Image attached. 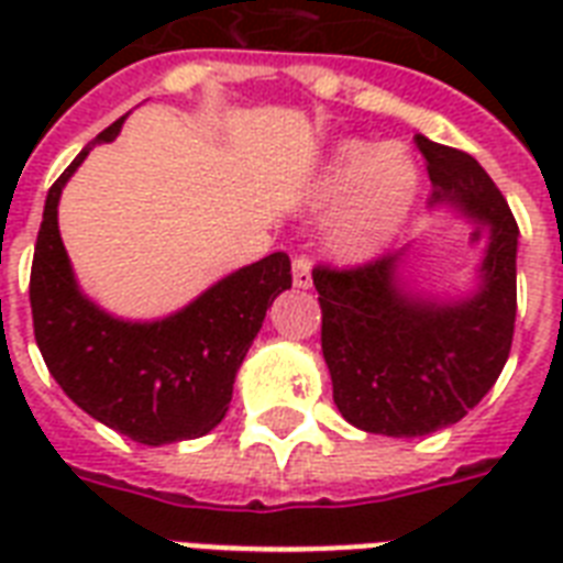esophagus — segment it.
<instances>
[{"mask_svg": "<svg viewBox=\"0 0 563 563\" xmlns=\"http://www.w3.org/2000/svg\"><path fill=\"white\" fill-rule=\"evenodd\" d=\"M291 283H295V289H309L312 286V265H309L307 256H295V263H291Z\"/></svg>", "mask_w": 563, "mask_h": 563, "instance_id": "obj_1", "label": "esophagus"}]
</instances>
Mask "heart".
I'll return each instance as SVG.
<instances>
[{
	"mask_svg": "<svg viewBox=\"0 0 563 563\" xmlns=\"http://www.w3.org/2000/svg\"><path fill=\"white\" fill-rule=\"evenodd\" d=\"M420 195V166L406 145L342 140L309 187V207L330 210L327 251L342 263H365L391 245Z\"/></svg>",
	"mask_w": 563,
	"mask_h": 563,
	"instance_id": "b5f03b06",
	"label": "heart"
}]
</instances>
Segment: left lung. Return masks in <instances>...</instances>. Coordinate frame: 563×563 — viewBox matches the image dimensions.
<instances>
[{"label": "left lung", "mask_w": 563, "mask_h": 563, "mask_svg": "<svg viewBox=\"0 0 563 563\" xmlns=\"http://www.w3.org/2000/svg\"><path fill=\"white\" fill-rule=\"evenodd\" d=\"M432 198L476 224L479 263L462 295H435L415 274V247L353 272L318 265L321 351L333 400L356 429L418 438L459 423L508 362L517 316V221L471 154L418 134Z\"/></svg>", "instance_id": "8db88e82"}]
</instances>
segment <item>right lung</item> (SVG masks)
<instances>
[{"label": "right lung", "mask_w": 563, "mask_h": 563, "mask_svg": "<svg viewBox=\"0 0 563 563\" xmlns=\"http://www.w3.org/2000/svg\"><path fill=\"white\" fill-rule=\"evenodd\" d=\"M125 117L104 128L52 184L31 265L34 339L66 397L136 444L207 435L224 420L236 371L277 295L291 289L289 256H263L154 321L119 318L87 298L66 254L57 203L92 145L113 143Z\"/></svg>", "instance_id": "obj_1"}]
</instances>
